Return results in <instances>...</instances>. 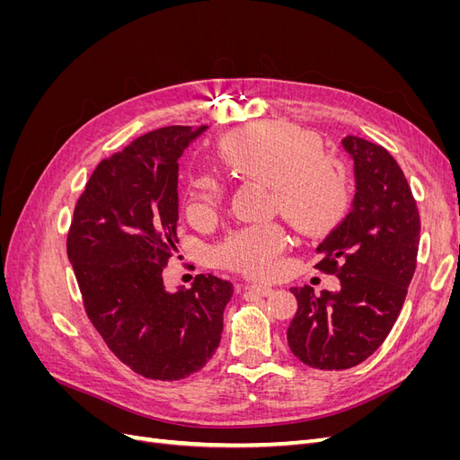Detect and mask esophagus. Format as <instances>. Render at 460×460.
Listing matches in <instances>:
<instances>
[{"instance_id": "1", "label": "esophagus", "mask_w": 460, "mask_h": 460, "mask_svg": "<svg viewBox=\"0 0 460 460\" xmlns=\"http://www.w3.org/2000/svg\"><path fill=\"white\" fill-rule=\"evenodd\" d=\"M245 289L253 291L255 296H261V297H269L272 294V288L270 286H259V284H252V286H245Z\"/></svg>"}]
</instances>
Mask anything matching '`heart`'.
Listing matches in <instances>:
<instances>
[{"mask_svg":"<svg viewBox=\"0 0 460 460\" xmlns=\"http://www.w3.org/2000/svg\"><path fill=\"white\" fill-rule=\"evenodd\" d=\"M222 157L232 169L272 184V207L301 234L316 235L338 225L351 201V184L345 166L318 155L314 137L291 124L270 122L234 134L222 142ZM226 186L215 174L193 180L188 205L191 217H203L225 198ZM288 247L286 230L255 225L230 232L215 249L222 267L252 278L270 276Z\"/></svg>","mask_w":460,"mask_h":460,"instance_id":"b5f03b06","label":"heart"}]
</instances>
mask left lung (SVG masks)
<instances>
[{
    "label": "left lung",
    "mask_w": 460,
    "mask_h": 460,
    "mask_svg": "<svg viewBox=\"0 0 460 460\" xmlns=\"http://www.w3.org/2000/svg\"><path fill=\"white\" fill-rule=\"evenodd\" d=\"M353 161L355 196L347 217L316 253L318 270L338 274V291L291 288L297 313L288 345L301 363L345 370L368 358L387 338L401 313L416 269L420 217L401 166L368 140L345 136Z\"/></svg>",
    "instance_id": "1"
}]
</instances>
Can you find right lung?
Masks as SVG:
<instances>
[{
	"label": "right lung",
	"mask_w": 460,
	"mask_h": 460,
	"mask_svg": "<svg viewBox=\"0 0 460 460\" xmlns=\"http://www.w3.org/2000/svg\"><path fill=\"white\" fill-rule=\"evenodd\" d=\"M207 127H164L95 166L66 238L88 318L124 365L151 380H180L220 343L228 280L199 274L166 291L176 252L178 159Z\"/></svg>",
	"instance_id": "right-lung-1"
}]
</instances>
